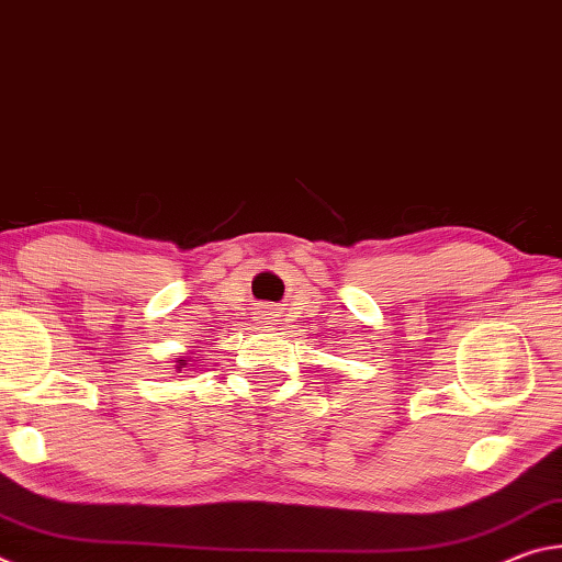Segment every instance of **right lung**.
<instances>
[{
	"mask_svg": "<svg viewBox=\"0 0 562 562\" xmlns=\"http://www.w3.org/2000/svg\"><path fill=\"white\" fill-rule=\"evenodd\" d=\"M188 361H190L188 357H180V359H178V372H183V367L188 364Z\"/></svg>",
	"mask_w": 562,
	"mask_h": 562,
	"instance_id": "obj_1",
	"label": "right lung"
}]
</instances>
